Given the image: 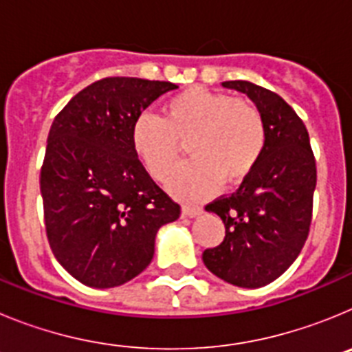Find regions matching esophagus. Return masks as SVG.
I'll use <instances>...</instances> for the list:
<instances>
[{
    "label": "esophagus",
    "instance_id": "obj_1",
    "mask_svg": "<svg viewBox=\"0 0 352 352\" xmlns=\"http://www.w3.org/2000/svg\"><path fill=\"white\" fill-rule=\"evenodd\" d=\"M201 213H203L201 206H194V204H185L183 206V214H186V217H197Z\"/></svg>",
    "mask_w": 352,
    "mask_h": 352
}]
</instances>
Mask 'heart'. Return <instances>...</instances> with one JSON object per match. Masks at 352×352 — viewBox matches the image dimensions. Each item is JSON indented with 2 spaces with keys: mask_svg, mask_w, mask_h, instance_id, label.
Returning a JSON list of instances; mask_svg holds the SVG:
<instances>
[{
  "mask_svg": "<svg viewBox=\"0 0 352 352\" xmlns=\"http://www.w3.org/2000/svg\"><path fill=\"white\" fill-rule=\"evenodd\" d=\"M179 141H188L192 160L173 174L169 188L185 199L208 197L222 182L239 185L256 169L266 123L252 102L192 86L170 96L162 118L141 114L132 129L133 151L158 182L178 164Z\"/></svg>",
  "mask_w": 352,
  "mask_h": 352,
  "instance_id": "heart-1",
  "label": "heart"
}]
</instances>
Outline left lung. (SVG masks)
I'll return each mask as SVG.
<instances>
[{"label":"left lung","mask_w":352,"mask_h":352,"mask_svg":"<svg viewBox=\"0 0 352 352\" xmlns=\"http://www.w3.org/2000/svg\"><path fill=\"white\" fill-rule=\"evenodd\" d=\"M257 105L266 148L252 174L231 195L206 206L223 220L226 238L206 248V268L238 287L276 280L300 256L312 223L317 169L307 126L276 93L248 80H226Z\"/></svg>","instance_id":"obj_1"}]
</instances>
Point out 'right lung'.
<instances>
[{"instance_id": "1", "label": "right lung", "mask_w": 352, "mask_h": 352, "mask_svg": "<svg viewBox=\"0 0 352 352\" xmlns=\"http://www.w3.org/2000/svg\"><path fill=\"white\" fill-rule=\"evenodd\" d=\"M178 86L105 77L77 93L52 121L40 170L43 222L58 263L82 284L107 289L144 272L155 236L182 213L132 146L133 123Z\"/></svg>"}]
</instances>
